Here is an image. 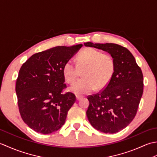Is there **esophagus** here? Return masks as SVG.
Wrapping results in <instances>:
<instances>
[{"instance_id": "obj_1", "label": "esophagus", "mask_w": 157, "mask_h": 157, "mask_svg": "<svg viewBox=\"0 0 157 157\" xmlns=\"http://www.w3.org/2000/svg\"><path fill=\"white\" fill-rule=\"evenodd\" d=\"M82 97H83L82 96H80V95H77V96H76V99L78 100V101H79V100H80Z\"/></svg>"}]
</instances>
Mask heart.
<instances>
[{
    "mask_svg": "<svg viewBox=\"0 0 157 157\" xmlns=\"http://www.w3.org/2000/svg\"><path fill=\"white\" fill-rule=\"evenodd\" d=\"M84 78L74 83L69 90L75 94H86L95 90L96 86L102 88L108 84L115 69V61L110 55L103 54L98 50L87 48L78 56L77 65L72 60L67 61L63 67L65 80L72 84L78 78L79 69Z\"/></svg>",
    "mask_w": 157,
    "mask_h": 157,
    "instance_id": "b5f03b06",
    "label": "heart"
}]
</instances>
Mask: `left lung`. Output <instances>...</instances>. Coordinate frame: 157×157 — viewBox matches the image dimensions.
I'll return each mask as SVG.
<instances>
[{"label":"left lung","mask_w":157,"mask_h":157,"mask_svg":"<svg viewBox=\"0 0 157 157\" xmlns=\"http://www.w3.org/2000/svg\"><path fill=\"white\" fill-rule=\"evenodd\" d=\"M86 46L102 50L115 61V69L105 89L88 96L86 111L93 128L106 134H115L132 121L143 94V74L128 49L113 43H84Z\"/></svg>","instance_id":"1"}]
</instances>
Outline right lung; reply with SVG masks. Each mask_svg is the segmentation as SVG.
<instances>
[{"mask_svg":"<svg viewBox=\"0 0 157 157\" xmlns=\"http://www.w3.org/2000/svg\"><path fill=\"white\" fill-rule=\"evenodd\" d=\"M82 44L56 46L33 55L22 65L15 91L23 121L35 132L51 134L64 125L67 112L76 101L63 75L65 63Z\"/></svg>","mask_w":157,"mask_h":157,"instance_id":"1","label":"right lung"}]
</instances>
